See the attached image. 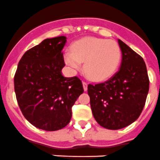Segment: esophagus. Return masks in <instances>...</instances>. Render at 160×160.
<instances>
[{"mask_svg":"<svg viewBox=\"0 0 160 160\" xmlns=\"http://www.w3.org/2000/svg\"><path fill=\"white\" fill-rule=\"evenodd\" d=\"M83 87H84V91H86L88 89V84L85 81H83Z\"/></svg>","mask_w":160,"mask_h":160,"instance_id":"34e87169","label":"esophagus"}]
</instances>
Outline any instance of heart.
Wrapping results in <instances>:
<instances>
[{
    "label": "heart",
    "mask_w": 160,
    "mask_h": 160,
    "mask_svg": "<svg viewBox=\"0 0 160 160\" xmlns=\"http://www.w3.org/2000/svg\"><path fill=\"white\" fill-rule=\"evenodd\" d=\"M66 63L73 70H80L84 62V72L88 79L104 80L112 76L121 59V50L114 41L97 37H85L72 45V51L64 53Z\"/></svg>",
    "instance_id": "1"
}]
</instances>
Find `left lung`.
<instances>
[{"mask_svg":"<svg viewBox=\"0 0 160 160\" xmlns=\"http://www.w3.org/2000/svg\"><path fill=\"white\" fill-rule=\"evenodd\" d=\"M120 68L103 83L88 84L92 115L107 129H120L133 123L142 113L149 91L146 66L140 55L120 40Z\"/></svg>","mask_w":160,"mask_h":160,"instance_id":"8db88e82","label":"left lung"}]
</instances>
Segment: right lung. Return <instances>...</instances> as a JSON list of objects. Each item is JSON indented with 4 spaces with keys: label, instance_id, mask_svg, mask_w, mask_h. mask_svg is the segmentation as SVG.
<instances>
[{
    "label": "right lung",
    "instance_id": "right-lung-1",
    "mask_svg": "<svg viewBox=\"0 0 160 160\" xmlns=\"http://www.w3.org/2000/svg\"><path fill=\"white\" fill-rule=\"evenodd\" d=\"M65 37L45 39L22 55L14 75L16 99L27 120L45 131L64 128L72 107L84 92L77 77H64Z\"/></svg>",
    "mask_w": 160,
    "mask_h": 160
}]
</instances>
